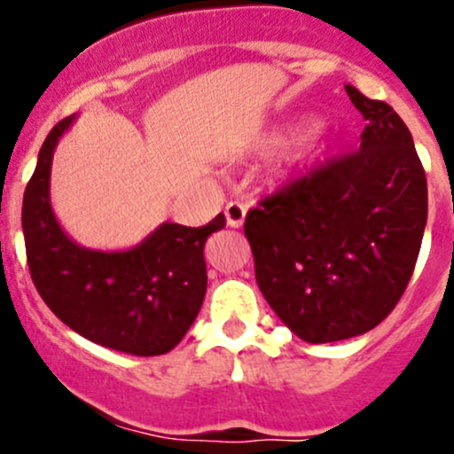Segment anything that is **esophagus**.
I'll return each mask as SVG.
<instances>
[{
	"label": "esophagus",
	"instance_id": "1",
	"mask_svg": "<svg viewBox=\"0 0 454 454\" xmlns=\"http://www.w3.org/2000/svg\"><path fill=\"white\" fill-rule=\"evenodd\" d=\"M246 219V206L241 201H228L226 204V222L231 228H239Z\"/></svg>",
	"mask_w": 454,
	"mask_h": 454
}]
</instances>
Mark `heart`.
<instances>
[{"mask_svg": "<svg viewBox=\"0 0 454 454\" xmlns=\"http://www.w3.org/2000/svg\"><path fill=\"white\" fill-rule=\"evenodd\" d=\"M318 140H320L318 129H314V127H309V129H305L303 134H301L299 138H296V155H294V158H296V160L308 158V155L312 153V151L316 149V145H318ZM277 142H278V140H277Z\"/></svg>", "mask_w": 454, "mask_h": 454, "instance_id": "1", "label": "heart"}]
</instances>
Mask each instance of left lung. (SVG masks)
<instances>
[{"mask_svg": "<svg viewBox=\"0 0 454 454\" xmlns=\"http://www.w3.org/2000/svg\"><path fill=\"white\" fill-rule=\"evenodd\" d=\"M345 90L367 121L360 149L265 195L244 223L261 294L312 345L360 336L393 312L428 217L409 127L384 100Z\"/></svg>", "mask_w": 454, "mask_h": 454, "instance_id": "left-lung-1", "label": "left lung"}]
</instances>
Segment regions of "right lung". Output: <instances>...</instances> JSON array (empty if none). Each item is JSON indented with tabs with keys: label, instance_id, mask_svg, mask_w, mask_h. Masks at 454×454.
Returning <instances> with one entry per match:
<instances>
[{
	"label": "right lung",
	"instance_id": "1",
	"mask_svg": "<svg viewBox=\"0 0 454 454\" xmlns=\"http://www.w3.org/2000/svg\"><path fill=\"white\" fill-rule=\"evenodd\" d=\"M74 116L52 127L24 193L21 228L32 283L59 320L76 333L131 356H162L184 338L206 294L204 246L226 226L219 213L206 226L162 223L122 253L81 248L50 206V167Z\"/></svg>",
	"mask_w": 454,
	"mask_h": 454
}]
</instances>
